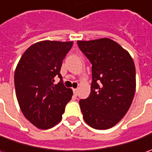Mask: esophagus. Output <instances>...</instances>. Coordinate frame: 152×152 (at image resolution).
<instances>
[{
	"label": "esophagus",
	"mask_w": 152,
	"mask_h": 152,
	"mask_svg": "<svg viewBox=\"0 0 152 152\" xmlns=\"http://www.w3.org/2000/svg\"><path fill=\"white\" fill-rule=\"evenodd\" d=\"M73 94H74V96H78V89H73Z\"/></svg>",
	"instance_id": "esophagus-1"
}]
</instances>
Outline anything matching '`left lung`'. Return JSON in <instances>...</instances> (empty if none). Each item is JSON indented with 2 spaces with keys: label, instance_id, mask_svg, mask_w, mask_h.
Listing matches in <instances>:
<instances>
[{
  "label": "left lung",
  "instance_id": "1",
  "mask_svg": "<svg viewBox=\"0 0 152 152\" xmlns=\"http://www.w3.org/2000/svg\"><path fill=\"white\" fill-rule=\"evenodd\" d=\"M92 64L91 95L80 100L85 123L96 129L116 125L131 106L136 87L135 66L129 53L108 38L78 40Z\"/></svg>",
  "mask_w": 152,
  "mask_h": 152
}]
</instances>
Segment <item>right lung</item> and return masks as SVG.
<instances>
[{
	"mask_svg": "<svg viewBox=\"0 0 152 152\" xmlns=\"http://www.w3.org/2000/svg\"><path fill=\"white\" fill-rule=\"evenodd\" d=\"M73 41L43 40L30 45L23 54L14 73L16 96L21 111L32 124L48 129L61 119L73 91L66 88L60 73L62 61ZM61 81L54 85L55 76Z\"/></svg>",
	"mask_w": 152,
	"mask_h": 152,
	"instance_id": "right-lung-1",
	"label": "right lung"
}]
</instances>
